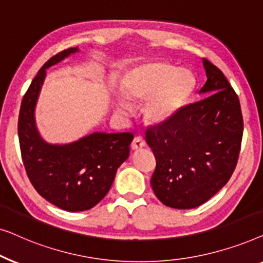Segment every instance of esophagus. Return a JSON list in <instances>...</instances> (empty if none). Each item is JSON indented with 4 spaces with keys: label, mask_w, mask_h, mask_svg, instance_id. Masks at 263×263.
Masks as SVG:
<instances>
[{
    "label": "esophagus",
    "mask_w": 263,
    "mask_h": 263,
    "mask_svg": "<svg viewBox=\"0 0 263 263\" xmlns=\"http://www.w3.org/2000/svg\"><path fill=\"white\" fill-rule=\"evenodd\" d=\"M144 146H145V142H144V139L142 138V137H136L131 144L132 150H140Z\"/></svg>",
    "instance_id": "34e87169"
}]
</instances>
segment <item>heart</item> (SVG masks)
<instances>
[{
	"label": "heart",
	"instance_id": "obj_1",
	"mask_svg": "<svg viewBox=\"0 0 263 263\" xmlns=\"http://www.w3.org/2000/svg\"><path fill=\"white\" fill-rule=\"evenodd\" d=\"M194 77L187 69L165 62L151 61L128 70L121 84L123 99L114 109L126 116L130 107L144 103V118L151 125H163L182 108L194 90Z\"/></svg>",
	"mask_w": 263,
	"mask_h": 263
}]
</instances>
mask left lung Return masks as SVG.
Listing matches in <instances>:
<instances>
[{
  "label": "left lung",
  "instance_id": "left-lung-1",
  "mask_svg": "<svg viewBox=\"0 0 263 263\" xmlns=\"http://www.w3.org/2000/svg\"><path fill=\"white\" fill-rule=\"evenodd\" d=\"M206 82L200 101L167 124L146 131L156 156L151 187L162 204L194 209L223 188L237 163L243 136L238 96L217 66L202 58Z\"/></svg>",
  "mask_w": 263,
  "mask_h": 263
}]
</instances>
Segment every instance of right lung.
<instances>
[{"label": "right lung", "mask_w": 263, "mask_h": 263, "mask_svg": "<svg viewBox=\"0 0 263 263\" xmlns=\"http://www.w3.org/2000/svg\"><path fill=\"white\" fill-rule=\"evenodd\" d=\"M79 47L50 58L32 81L21 102L19 142L28 179L44 199L69 212L94 207L108 193L118 168L130 155L131 133L93 132L68 144L46 142L35 123V107L46 69L58 64Z\"/></svg>", "instance_id": "1"}]
</instances>
